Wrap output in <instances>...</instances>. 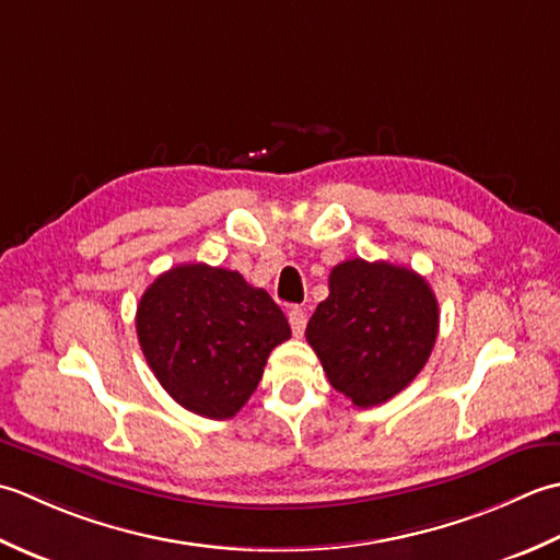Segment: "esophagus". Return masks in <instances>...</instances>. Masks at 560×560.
Segmentation results:
<instances>
[{"instance_id":"34e87169","label":"esophagus","mask_w":560,"mask_h":560,"mask_svg":"<svg viewBox=\"0 0 560 560\" xmlns=\"http://www.w3.org/2000/svg\"><path fill=\"white\" fill-rule=\"evenodd\" d=\"M288 318H290L292 334H294L296 338H300V336L304 334V328H306V314H304V310H300V306H292Z\"/></svg>"}]
</instances>
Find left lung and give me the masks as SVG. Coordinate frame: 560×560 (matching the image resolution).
Masks as SVG:
<instances>
[{
    "instance_id": "obj_1",
    "label": "left lung",
    "mask_w": 560,
    "mask_h": 560,
    "mask_svg": "<svg viewBox=\"0 0 560 560\" xmlns=\"http://www.w3.org/2000/svg\"><path fill=\"white\" fill-rule=\"evenodd\" d=\"M438 328L440 306L425 278L386 260L350 258L330 270L328 296L306 324V340L330 386L370 408L416 380Z\"/></svg>"
}]
</instances>
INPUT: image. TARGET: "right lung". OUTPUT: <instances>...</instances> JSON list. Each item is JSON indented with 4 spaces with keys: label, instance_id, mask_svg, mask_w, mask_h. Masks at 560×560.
<instances>
[{
    "label": "right lung",
    "instance_id": "add662e5",
    "mask_svg": "<svg viewBox=\"0 0 560 560\" xmlns=\"http://www.w3.org/2000/svg\"><path fill=\"white\" fill-rule=\"evenodd\" d=\"M137 338L159 384L202 418L238 413L290 324L270 294L236 270L184 264L162 272L137 304Z\"/></svg>",
    "mask_w": 560,
    "mask_h": 560
}]
</instances>
